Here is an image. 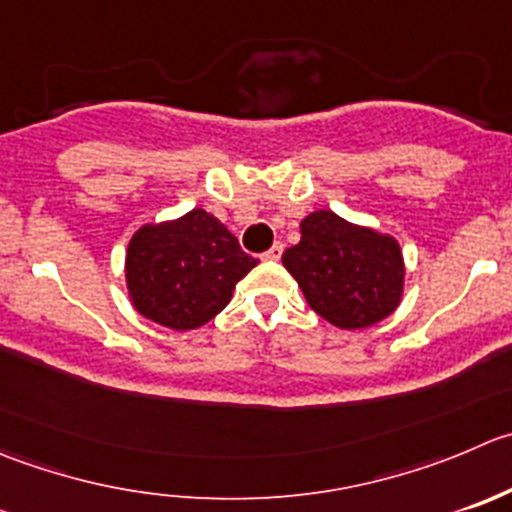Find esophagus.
<instances>
[{"label":"esophagus","instance_id":"obj_1","mask_svg":"<svg viewBox=\"0 0 512 512\" xmlns=\"http://www.w3.org/2000/svg\"><path fill=\"white\" fill-rule=\"evenodd\" d=\"M282 252H285V245H282V242H275V245H272L270 250L262 252V260L277 262V260H280V257H282Z\"/></svg>","mask_w":512,"mask_h":512}]
</instances>
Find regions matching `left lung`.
Masks as SVG:
<instances>
[{"instance_id":"1","label":"left lung","mask_w":512,"mask_h":512,"mask_svg":"<svg viewBox=\"0 0 512 512\" xmlns=\"http://www.w3.org/2000/svg\"><path fill=\"white\" fill-rule=\"evenodd\" d=\"M300 235L282 265L317 315L342 330H357L398 307L405 267L393 237L350 225L330 210L307 215Z\"/></svg>"}]
</instances>
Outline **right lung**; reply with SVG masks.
Instances as JSON below:
<instances>
[{
	"instance_id": "1",
	"label": "right lung",
	"mask_w": 512,
	"mask_h": 512,
	"mask_svg": "<svg viewBox=\"0 0 512 512\" xmlns=\"http://www.w3.org/2000/svg\"><path fill=\"white\" fill-rule=\"evenodd\" d=\"M255 265L217 217L192 210L132 237L127 287L137 312L172 330H195L230 302L237 282Z\"/></svg>"
}]
</instances>
